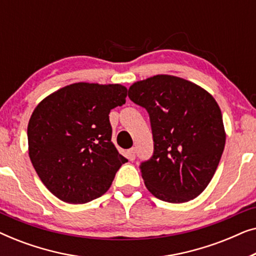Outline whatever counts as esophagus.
<instances>
[{
  "mask_svg": "<svg viewBox=\"0 0 256 256\" xmlns=\"http://www.w3.org/2000/svg\"><path fill=\"white\" fill-rule=\"evenodd\" d=\"M127 158L129 160H135V157H136V154H135V149L132 148V149H129L128 152H127Z\"/></svg>",
  "mask_w": 256,
  "mask_h": 256,
  "instance_id": "1",
  "label": "esophagus"
}]
</instances>
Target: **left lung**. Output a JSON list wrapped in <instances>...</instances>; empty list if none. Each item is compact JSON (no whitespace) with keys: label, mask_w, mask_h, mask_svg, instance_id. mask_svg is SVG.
Returning <instances> with one entry per match:
<instances>
[{"label":"left lung","mask_w":256,"mask_h":256,"mask_svg":"<svg viewBox=\"0 0 256 256\" xmlns=\"http://www.w3.org/2000/svg\"><path fill=\"white\" fill-rule=\"evenodd\" d=\"M128 96L148 110L152 124L154 155L140 166L146 188L174 204L198 197L214 176L226 142L214 98L170 74L134 82Z\"/></svg>","instance_id":"left-lung-1"}]
</instances>
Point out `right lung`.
<instances>
[{
  "mask_svg": "<svg viewBox=\"0 0 256 256\" xmlns=\"http://www.w3.org/2000/svg\"><path fill=\"white\" fill-rule=\"evenodd\" d=\"M120 84L74 82L44 98L28 124L29 157L48 190L68 204L106 194L127 158L112 142L110 112L126 102Z\"/></svg>",
  "mask_w": 256,
  "mask_h": 256,
  "instance_id": "add662e5",
  "label": "right lung"
}]
</instances>
